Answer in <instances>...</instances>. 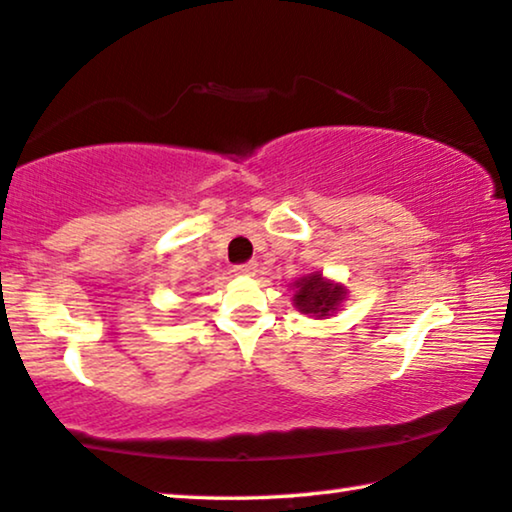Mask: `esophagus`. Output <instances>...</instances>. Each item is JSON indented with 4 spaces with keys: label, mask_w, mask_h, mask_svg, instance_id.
<instances>
[{
    "label": "esophagus",
    "mask_w": 512,
    "mask_h": 512,
    "mask_svg": "<svg viewBox=\"0 0 512 512\" xmlns=\"http://www.w3.org/2000/svg\"><path fill=\"white\" fill-rule=\"evenodd\" d=\"M256 267H258V263H245V265H238L235 267V274H240V277H251V274L256 272Z\"/></svg>",
    "instance_id": "34e87169"
}]
</instances>
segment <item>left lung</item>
Returning a JSON list of instances; mask_svg holds the SVG:
<instances>
[{
	"instance_id": "8db88e82",
	"label": "left lung",
	"mask_w": 512,
	"mask_h": 512,
	"mask_svg": "<svg viewBox=\"0 0 512 512\" xmlns=\"http://www.w3.org/2000/svg\"><path fill=\"white\" fill-rule=\"evenodd\" d=\"M293 290V306L304 316L325 320L341 309L343 302L348 300V288L341 281H334L325 277V274L313 270L309 274H302L300 279L290 283Z\"/></svg>"
}]
</instances>
